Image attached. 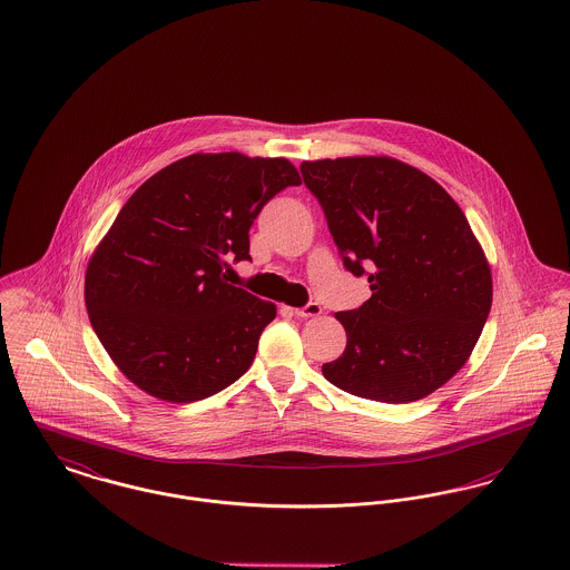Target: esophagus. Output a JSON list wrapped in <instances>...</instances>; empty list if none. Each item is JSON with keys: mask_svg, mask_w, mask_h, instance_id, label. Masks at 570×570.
Segmentation results:
<instances>
[{"mask_svg": "<svg viewBox=\"0 0 570 570\" xmlns=\"http://www.w3.org/2000/svg\"><path fill=\"white\" fill-rule=\"evenodd\" d=\"M321 312H323V307H321V303L316 302H309L303 307H295V316H299V318H312V316H318Z\"/></svg>", "mask_w": 570, "mask_h": 570, "instance_id": "obj_1", "label": "esophagus"}]
</instances>
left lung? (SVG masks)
Segmentation results:
<instances>
[{"mask_svg": "<svg viewBox=\"0 0 570 570\" xmlns=\"http://www.w3.org/2000/svg\"><path fill=\"white\" fill-rule=\"evenodd\" d=\"M330 233L368 302L337 312L344 353L323 364L335 387L368 401L433 394L465 362L493 302V277L468 217L429 174L392 157L303 161Z\"/></svg>", "mask_w": 570, "mask_h": 570, "instance_id": "obj_1", "label": "left lung"}]
</instances>
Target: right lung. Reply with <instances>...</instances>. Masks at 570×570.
I'll return each instance as SVG.
<instances>
[{
    "mask_svg": "<svg viewBox=\"0 0 570 570\" xmlns=\"http://www.w3.org/2000/svg\"><path fill=\"white\" fill-rule=\"evenodd\" d=\"M302 185L284 159L196 153L150 176L86 268V307L107 355L146 394L208 399L252 366L275 303L228 284L263 206Z\"/></svg>",
    "mask_w": 570,
    "mask_h": 570,
    "instance_id": "obj_1",
    "label": "right lung"
}]
</instances>
